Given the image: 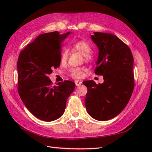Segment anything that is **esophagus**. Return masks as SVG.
Segmentation results:
<instances>
[{"instance_id":"1","label":"esophagus","mask_w":152,"mask_h":152,"mask_svg":"<svg viewBox=\"0 0 152 152\" xmlns=\"http://www.w3.org/2000/svg\"><path fill=\"white\" fill-rule=\"evenodd\" d=\"M75 85H76L77 86H80V85L82 84V82H81L80 80H77L75 81Z\"/></svg>"}]
</instances>
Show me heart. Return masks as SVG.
Here are the masks:
<instances>
[{
    "label": "heart",
    "mask_w": 152,
    "mask_h": 152,
    "mask_svg": "<svg viewBox=\"0 0 152 152\" xmlns=\"http://www.w3.org/2000/svg\"><path fill=\"white\" fill-rule=\"evenodd\" d=\"M73 49L83 54L84 60L89 62L91 60L92 46L91 44L86 40H79L73 45ZM68 59V52L66 50H64L60 55V61L62 63H65ZM69 75L73 79H81L84 76V68L81 67H75L70 69Z\"/></svg>",
    "instance_id": "obj_1"
}]
</instances>
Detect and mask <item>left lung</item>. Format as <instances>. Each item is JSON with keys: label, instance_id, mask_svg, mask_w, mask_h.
I'll list each match as a JSON object with an SVG mask.
<instances>
[{"label": "left lung", "instance_id": "left-lung-1", "mask_svg": "<svg viewBox=\"0 0 152 152\" xmlns=\"http://www.w3.org/2000/svg\"><path fill=\"white\" fill-rule=\"evenodd\" d=\"M91 37L99 49L95 74L103 75L104 82H83L87 88L85 99L90 116L104 121L120 113L129 101L134 87L131 50L117 36L94 32Z\"/></svg>", "mask_w": 152, "mask_h": 152}]
</instances>
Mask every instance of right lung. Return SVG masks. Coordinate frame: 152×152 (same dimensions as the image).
I'll list each match as a JSON object with an SVG mask.
<instances>
[{
	"mask_svg": "<svg viewBox=\"0 0 152 152\" xmlns=\"http://www.w3.org/2000/svg\"><path fill=\"white\" fill-rule=\"evenodd\" d=\"M70 34L58 31L39 35L21 51L17 63L18 91L22 102L37 118L46 122L60 117L75 83L65 80L53 86L48 77L60 65L61 43Z\"/></svg>",
	"mask_w": 152,
	"mask_h": 152,
	"instance_id": "obj_1",
	"label": "right lung"
}]
</instances>
